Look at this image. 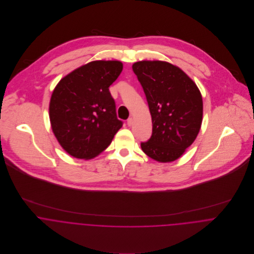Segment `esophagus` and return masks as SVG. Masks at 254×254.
<instances>
[{"instance_id":"esophagus-1","label":"esophagus","mask_w":254,"mask_h":254,"mask_svg":"<svg viewBox=\"0 0 254 254\" xmlns=\"http://www.w3.org/2000/svg\"><path fill=\"white\" fill-rule=\"evenodd\" d=\"M132 124H133V118H132V117H129L128 120H127V125H128V126H132Z\"/></svg>"}]
</instances>
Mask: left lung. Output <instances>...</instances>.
<instances>
[{"mask_svg": "<svg viewBox=\"0 0 254 254\" xmlns=\"http://www.w3.org/2000/svg\"><path fill=\"white\" fill-rule=\"evenodd\" d=\"M132 68L143 87L152 121L151 137L141 147L156 161H174L200 130L201 94L186 73L169 63L143 61Z\"/></svg>", "mask_w": 254, "mask_h": 254, "instance_id": "8db88e82", "label": "left lung"}]
</instances>
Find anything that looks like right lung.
Returning <instances> with one entry per match:
<instances>
[{"instance_id": "obj_1", "label": "right lung", "mask_w": 254, "mask_h": 254, "mask_svg": "<svg viewBox=\"0 0 254 254\" xmlns=\"http://www.w3.org/2000/svg\"><path fill=\"white\" fill-rule=\"evenodd\" d=\"M122 69L117 61L91 62L64 77L55 88L49 109L51 125L70 155L81 159L97 156L122 127L109 89Z\"/></svg>"}]
</instances>
